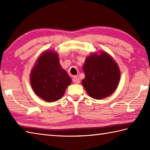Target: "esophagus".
<instances>
[{"mask_svg":"<svg viewBox=\"0 0 150 150\" xmlns=\"http://www.w3.org/2000/svg\"><path fill=\"white\" fill-rule=\"evenodd\" d=\"M73 82H74L75 84H79L80 83V82H81V81H80V79H79V78L78 77H74L73 78Z\"/></svg>","mask_w":150,"mask_h":150,"instance_id":"obj_1","label":"esophagus"}]
</instances>
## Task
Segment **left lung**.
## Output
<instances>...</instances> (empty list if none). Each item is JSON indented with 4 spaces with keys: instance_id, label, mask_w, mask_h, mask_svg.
Instances as JSON below:
<instances>
[{
    "instance_id": "1",
    "label": "left lung",
    "mask_w": 150,
    "mask_h": 150,
    "mask_svg": "<svg viewBox=\"0 0 150 150\" xmlns=\"http://www.w3.org/2000/svg\"><path fill=\"white\" fill-rule=\"evenodd\" d=\"M86 57L83 66L85 78L82 84L87 93L95 99H103L115 91L120 72L116 62L109 54L100 52Z\"/></svg>"
}]
</instances>
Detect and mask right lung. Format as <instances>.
<instances>
[{"mask_svg":"<svg viewBox=\"0 0 150 150\" xmlns=\"http://www.w3.org/2000/svg\"><path fill=\"white\" fill-rule=\"evenodd\" d=\"M31 85L35 93L46 102L59 100L71 79L60 64L56 52L47 50L37 59L31 71Z\"/></svg>","mask_w":150,"mask_h":150,"instance_id":"add662e5","label":"right lung"}]
</instances>
